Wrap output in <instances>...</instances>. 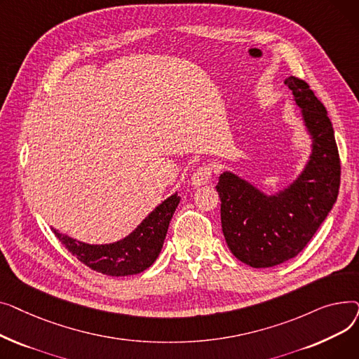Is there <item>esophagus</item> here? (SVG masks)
<instances>
[{
  "label": "esophagus",
  "instance_id": "1",
  "mask_svg": "<svg viewBox=\"0 0 359 359\" xmlns=\"http://www.w3.org/2000/svg\"><path fill=\"white\" fill-rule=\"evenodd\" d=\"M211 177H212V165L205 164V165L196 168V172L191 177V184L194 187L203 186V184H206V183L211 180Z\"/></svg>",
  "mask_w": 359,
  "mask_h": 359
}]
</instances>
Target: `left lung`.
<instances>
[{
	"instance_id": "1",
	"label": "left lung",
	"mask_w": 359,
	"mask_h": 359,
	"mask_svg": "<svg viewBox=\"0 0 359 359\" xmlns=\"http://www.w3.org/2000/svg\"><path fill=\"white\" fill-rule=\"evenodd\" d=\"M285 84L311 140L304 168L271 195L229 170L215 186L227 246L252 268L280 265L303 250L333 208L341 183V160L326 107L306 81L288 77Z\"/></svg>"
}]
</instances>
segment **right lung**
Returning <instances> with one entry per match:
<instances>
[{
    "mask_svg": "<svg viewBox=\"0 0 359 359\" xmlns=\"http://www.w3.org/2000/svg\"><path fill=\"white\" fill-rule=\"evenodd\" d=\"M180 202L177 192L163 201L156 210L125 238L109 244H88L52 229L55 236L90 269L109 276H128L148 269L158 257L168 224Z\"/></svg>",
    "mask_w": 359,
    "mask_h": 359,
    "instance_id": "1",
    "label": "right lung"
}]
</instances>
